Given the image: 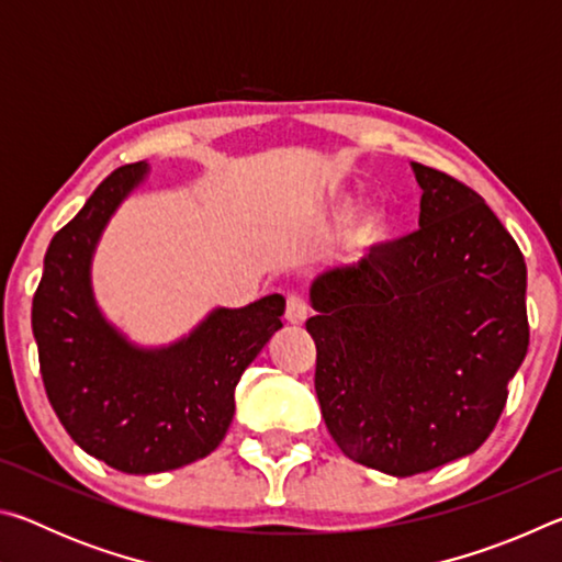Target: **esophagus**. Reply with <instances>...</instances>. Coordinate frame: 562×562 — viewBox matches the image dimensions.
Segmentation results:
<instances>
[{
    "instance_id": "34e87169",
    "label": "esophagus",
    "mask_w": 562,
    "mask_h": 562,
    "mask_svg": "<svg viewBox=\"0 0 562 562\" xmlns=\"http://www.w3.org/2000/svg\"><path fill=\"white\" fill-rule=\"evenodd\" d=\"M310 315V304L304 300V294L292 292L288 297V307H284V317H288L290 325H302Z\"/></svg>"
}]
</instances>
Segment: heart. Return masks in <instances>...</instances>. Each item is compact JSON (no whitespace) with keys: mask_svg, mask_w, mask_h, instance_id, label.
<instances>
[{"mask_svg":"<svg viewBox=\"0 0 562 562\" xmlns=\"http://www.w3.org/2000/svg\"><path fill=\"white\" fill-rule=\"evenodd\" d=\"M376 231H379V215L369 213V215L361 217V223H359V227H357L359 237H374Z\"/></svg>","mask_w":562,"mask_h":562,"instance_id":"b5f03b06","label":"heart"}]
</instances>
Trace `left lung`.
<instances>
[{"mask_svg": "<svg viewBox=\"0 0 562 562\" xmlns=\"http://www.w3.org/2000/svg\"><path fill=\"white\" fill-rule=\"evenodd\" d=\"M414 233L312 282L315 392L351 461L416 475L496 429L528 351L526 260L473 188L414 164Z\"/></svg>", "mask_w": 562, "mask_h": 562, "instance_id": "left-lung-1", "label": "left lung"}]
</instances>
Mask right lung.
I'll return each mask as SVG.
<instances>
[{"label":"right lung","mask_w":562,"mask_h":562,"mask_svg":"<svg viewBox=\"0 0 562 562\" xmlns=\"http://www.w3.org/2000/svg\"><path fill=\"white\" fill-rule=\"evenodd\" d=\"M121 166L52 237L32 302V329L49 404L71 439L123 473L173 471L217 449L235 414V386L282 327L284 297L215 310L190 337L138 349L93 302L91 255L119 203L146 176Z\"/></svg>","instance_id":"1"}]
</instances>
